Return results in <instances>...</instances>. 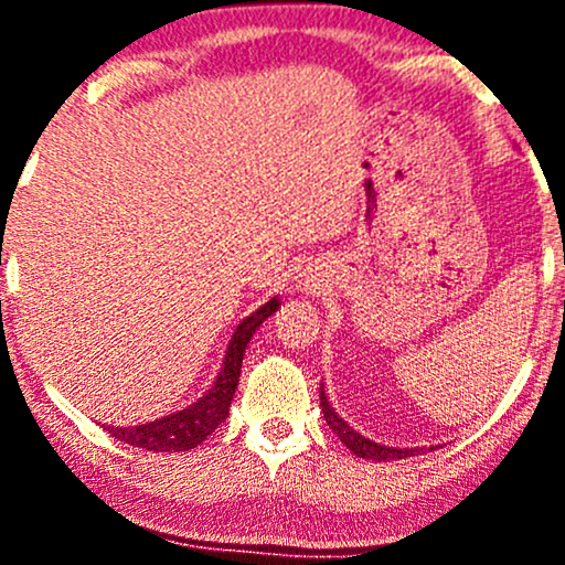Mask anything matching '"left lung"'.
I'll return each mask as SVG.
<instances>
[{
  "label": "left lung",
  "mask_w": 565,
  "mask_h": 565,
  "mask_svg": "<svg viewBox=\"0 0 565 565\" xmlns=\"http://www.w3.org/2000/svg\"><path fill=\"white\" fill-rule=\"evenodd\" d=\"M321 412H323V419H327V425L334 430V436L340 438L342 444L355 454V457L372 459V462H391V459H404V457H414V454H419V446H414V449H398V446H385V444H377V440L361 436L359 430H353V427H350L345 419L334 412L332 404H329L327 393H323V387H321Z\"/></svg>",
  "instance_id": "8db88e82"
}]
</instances>
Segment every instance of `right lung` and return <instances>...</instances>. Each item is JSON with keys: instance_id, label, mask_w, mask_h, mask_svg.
I'll return each instance as SVG.
<instances>
[{"instance_id": "add662e5", "label": "right lung", "mask_w": 565, "mask_h": 565, "mask_svg": "<svg viewBox=\"0 0 565 565\" xmlns=\"http://www.w3.org/2000/svg\"><path fill=\"white\" fill-rule=\"evenodd\" d=\"M278 305H281V300H278V297H270V300L260 305L255 313L246 316V319L238 323L228 342V350H225V359L217 372V380L212 382L210 391L201 395L199 401H193L191 406L146 425H108L106 430L111 433V438L125 440L129 446H138V449L148 451H188L193 449V446H199L206 436H212V433L217 430V425L225 423V417H228L233 393H236L238 385V374H242V361L252 334L260 329V323L268 319V316L276 313Z\"/></svg>"}]
</instances>
